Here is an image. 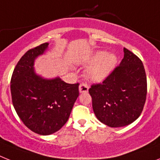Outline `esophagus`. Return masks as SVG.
Masks as SVG:
<instances>
[{"label":"esophagus","instance_id":"esophagus-1","mask_svg":"<svg viewBox=\"0 0 160 160\" xmlns=\"http://www.w3.org/2000/svg\"><path fill=\"white\" fill-rule=\"evenodd\" d=\"M88 90H89V87H88L87 84H85V83H82V84L79 85V92H80V93L88 92Z\"/></svg>","mask_w":160,"mask_h":160}]
</instances>
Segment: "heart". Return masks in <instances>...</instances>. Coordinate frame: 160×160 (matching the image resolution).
Returning a JSON list of instances; mask_svg holds the SVG:
<instances>
[{"instance_id":"obj_1","label":"heart","mask_w":160,"mask_h":160,"mask_svg":"<svg viewBox=\"0 0 160 160\" xmlns=\"http://www.w3.org/2000/svg\"><path fill=\"white\" fill-rule=\"evenodd\" d=\"M117 63L118 58L115 54L97 51L84 62L86 64H91L86 71V75L93 82H102L111 73Z\"/></svg>"}]
</instances>
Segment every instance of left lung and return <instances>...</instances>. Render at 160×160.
<instances>
[{"label":"left lung","mask_w":160,"mask_h":160,"mask_svg":"<svg viewBox=\"0 0 160 160\" xmlns=\"http://www.w3.org/2000/svg\"><path fill=\"white\" fill-rule=\"evenodd\" d=\"M124 56L101 84L92 85L89 93L99 121L111 128L131 124L142 113L147 93L146 71L142 60L123 48Z\"/></svg>","instance_id":"1"}]
</instances>
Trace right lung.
Listing matches in <instances>:
<instances>
[{
    "mask_svg": "<svg viewBox=\"0 0 160 160\" xmlns=\"http://www.w3.org/2000/svg\"><path fill=\"white\" fill-rule=\"evenodd\" d=\"M48 42L28 51L14 69L10 81L12 102L25 126L39 135L56 132L68 121L79 96L78 83L59 77L46 78L34 68L36 59L48 51Z\"/></svg>",
    "mask_w": 160,
    "mask_h": 160,
    "instance_id": "1",
    "label": "right lung"
}]
</instances>
